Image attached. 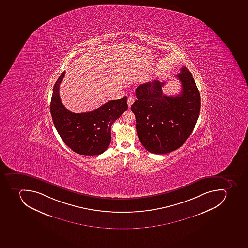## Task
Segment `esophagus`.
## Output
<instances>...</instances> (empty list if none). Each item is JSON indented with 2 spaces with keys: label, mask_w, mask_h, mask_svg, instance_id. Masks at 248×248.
<instances>
[{
  "label": "esophagus",
  "mask_w": 248,
  "mask_h": 248,
  "mask_svg": "<svg viewBox=\"0 0 248 248\" xmlns=\"http://www.w3.org/2000/svg\"><path fill=\"white\" fill-rule=\"evenodd\" d=\"M135 101V96H129L127 98V104H128L129 107H131L132 105L134 102Z\"/></svg>",
  "instance_id": "34e87169"
}]
</instances>
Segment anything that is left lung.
<instances>
[{"label":"left lung","mask_w":248,"mask_h":248,"mask_svg":"<svg viewBox=\"0 0 248 248\" xmlns=\"http://www.w3.org/2000/svg\"><path fill=\"white\" fill-rule=\"evenodd\" d=\"M181 93H163L164 82L154 80L136 89L137 100L131 105L136 117L138 136L147 150L166 154L179 149L194 130L200 112V93L192 75L183 67L176 76Z\"/></svg>","instance_id":"1"}]
</instances>
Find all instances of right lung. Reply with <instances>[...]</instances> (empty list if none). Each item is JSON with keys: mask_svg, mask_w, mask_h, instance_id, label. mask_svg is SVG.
I'll list each match as a JSON object with an SVG mask.
<instances>
[{"mask_svg": "<svg viewBox=\"0 0 248 248\" xmlns=\"http://www.w3.org/2000/svg\"><path fill=\"white\" fill-rule=\"evenodd\" d=\"M64 75L63 72L56 81L50 102L55 128L63 142L78 154L89 156L102 154L111 141V126L127 110V98L109 100L87 113H72L60 98V85Z\"/></svg>", "mask_w": 248, "mask_h": 248, "instance_id": "1", "label": "right lung"}]
</instances>
